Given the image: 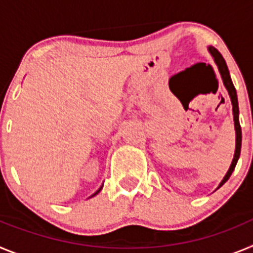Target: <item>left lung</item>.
<instances>
[{
	"label": "left lung",
	"mask_w": 253,
	"mask_h": 253,
	"mask_svg": "<svg viewBox=\"0 0 253 253\" xmlns=\"http://www.w3.org/2000/svg\"><path fill=\"white\" fill-rule=\"evenodd\" d=\"M210 54L214 57V60H215L216 66H218L219 72L222 75V80H223V84H224L225 88L228 90V93L231 96V100H232V105H233V116H234V128H236V152H234V157L233 161H232V165L228 169L227 175L224 176L223 181L220 182V185L218 186V189L224 184L225 181L228 178L231 177L232 172L234 171L236 169V165H237V161L240 158V154H241V146H242V130H241V125H240V119H238V115H240V110H238V100H237V92H236V88L233 86V82L231 80V76H229V71H228V67L227 63H225L224 58L222 57V54L216 50L215 48L213 46H210L209 48Z\"/></svg>",
	"instance_id": "8db88e82"
}]
</instances>
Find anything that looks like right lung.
<instances>
[{
  "instance_id": "add662e5",
  "label": "right lung",
  "mask_w": 253,
  "mask_h": 253,
  "mask_svg": "<svg viewBox=\"0 0 253 253\" xmlns=\"http://www.w3.org/2000/svg\"><path fill=\"white\" fill-rule=\"evenodd\" d=\"M100 190H101V187H100V189H99V190H97V191H96V193H95V194H93V195H92V196H95V195H96V194H99V193H100Z\"/></svg>"
}]
</instances>
